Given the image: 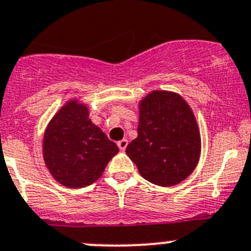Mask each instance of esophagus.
<instances>
[{"label": "esophagus", "mask_w": 251, "mask_h": 251, "mask_svg": "<svg viewBox=\"0 0 251 251\" xmlns=\"http://www.w3.org/2000/svg\"><path fill=\"white\" fill-rule=\"evenodd\" d=\"M127 144H128V141L126 139H123V140H120V141L118 142V147H119V150H120V151H125L126 150V147H127Z\"/></svg>", "instance_id": "obj_1"}]
</instances>
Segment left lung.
Returning <instances> with one entry per match:
<instances>
[{
	"label": "left lung",
	"mask_w": 251,
	"mask_h": 251,
	"mask_svg": "<svg viewBox=\"0 0 251 251\" xmlns=\"http://www.w3.org/2000/svg\"><path fill=\"white\" fill-rule=\"evenodd\" d=\"M126 153L140 175L157 186L178 184L193 172L200 160L201 135L181 95L154 90L140 101L137 137Z\"/></svg>",
	"instance_id": "left-lung-1"
}]
</instances>
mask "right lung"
Returning a JSON list of instances; mask_svg holds the SVG:
<instances>
[{
    "mask_svg": "<svg viewBox=\"0 0 251 251\" xmlns=\"http://www.w3.org/2000/svg\"><path fill=\"white\" fill-rule=\"evenodd\" d=\"M118 152L116 144L91 123L89 109L78 100L68 101L44 132L47 168L55 181L68 188H83L94 183Z\"/></svg>",
    "mask_w": 251,
    "mask_h": 251,
    "instance_id": "right-lung-1",
    "label": "right lung"
}]
</instances>
